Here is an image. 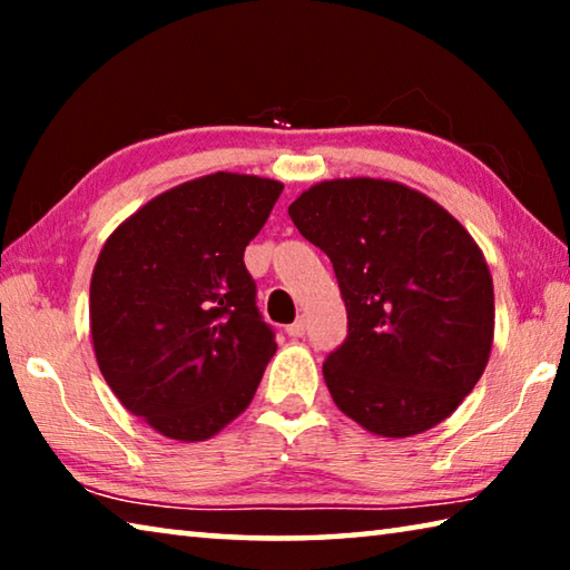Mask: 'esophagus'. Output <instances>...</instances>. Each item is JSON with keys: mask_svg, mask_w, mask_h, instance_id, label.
<instances>
[{"mask_svg": "<svg viewBox=\"0 0 570 570\" xmlns=\"http://www.w3.org/2000/svg\"><path fill=\"white\" fill-rule=\"evenodd\" d=\"M304 332H306V322L304 320H296L294 324L286 326V334L288 336H304Z\"/></svg>", "mask_w": 570, "mask_h": 570, "instance_id": "obj_1", "label": "esophagus"}]
</instances>
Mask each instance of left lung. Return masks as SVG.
Listing matches in <instances>:
<instances>
[{"instance_id":"1","label":"left lung","mask_w":570,"mask_h":570,"mask_svg":"<svg viewBox=\"0 0 570 570\" xmlns=\"http://www.w3.org/2000/svg\"><path fill=\"white\" fill-rule=\"evenodd\" d=\"M334 266L346 336L324 362L336 407L372 435L412 438L455 412L485 372L493 276L438 200L397 180L334 178L288 206Z\"/></svg>"}]
</instances>
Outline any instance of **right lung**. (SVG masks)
Wrapping results in <instances>:
<instances>
[{
	"instance_id": "1",
	"label": "right lung",
	"mask_w": 570,
	"mask_h": 570,
	"mask_svg": "<svg viewBox=\"0 0 570 570\" xmlns=\"http://www.w3.org/2000/svg\"><path fill=\"white\" fill-rule=\"evenodd\" d=\"M284 183L210 173L112 230L92 268L95 360L122 407L163 438L204 442L254 400L276 352L244 264Z\"/></svg>"
}]
</instances>
